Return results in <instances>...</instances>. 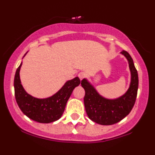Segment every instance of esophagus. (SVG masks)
<instances>
[{
  "mask_svg": "<svg viewBox=\"0 0 155 155\" xmlns=\"http://www.w3.org/2000/svg\"><path fill=\"white\" fill-rule=\"evenodd\" d=\"M78 76H79V78L80 79V80H82V79L85 77V73L80 72L79 74H78Z\"/></svg>",
  "mask_w": 155,
  "mask_h": 155,
  "instance_id": "34e87169",
  "label": "esophagus"
}]
</instances>
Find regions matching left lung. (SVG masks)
Instances as JSON below:
<instances>
[{"mask_svg": "<svg viewBox=\"0 0 155 155\" xmlns=\"http://www.w3.org/2000/svg\"><path fill=\"white\" fill-rule=\"evenodd\" d=\"M121 53L128 59L131 73V84L124 95L113 100L105 99L86 79L81 82L85 91L84 103L86 113L92 121L98 124L109 125L119 123L131 112L136 101L139 82L137 71L129 53L125 50Z\"/></svg>", "mask_w": 155, "mask_h": 155, "instance_id": "left-lung-1", "label": "left lung"}]
</instances>
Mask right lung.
I'll return each instance as SVG.
<instances>
[{"instance_id": "obj_1", "label": "right lung", "mask_w": 155, "mask_h": 155, "mask_svg": "<svg viewBox=\"0 0 155 155\" xmlns=\"http://www.w3.org/2000/svg\"><path fill=\"white\" fill-rule=\"evenodd\" d=\"M25 56V55H24ZM15 75L14 87L16 102L21 111L31 120L41 123H50L58 120L64 113L67 102L73 89L80 84L79 77L68 81L56 94L47 99H37L29 95L21 84V66Z\"/></svg>"}]
</instances>
